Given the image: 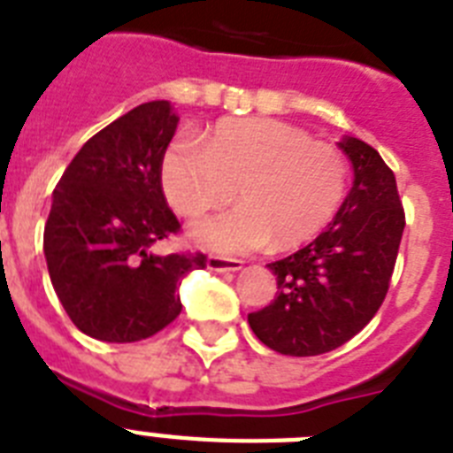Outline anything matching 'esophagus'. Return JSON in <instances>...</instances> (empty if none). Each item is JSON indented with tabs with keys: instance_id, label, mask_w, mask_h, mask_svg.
<instances>
[{
	"instance_id": "esophagus-1",
	"label": "esophagus",
	"mask_w": 453,
	"mask_h": 453,
	"mask_svg": "<svg viewBox=\"0 0 453 453\" xmlns=\"http://www.w3.org/2000/svg\"><path fill=\"white\" fill-rule=\"evenodd\" d=\"M244 267L242 260H233V257H220V256H209L207 257V269L209 272H239Z\"/></svg>"
}]
</instances>
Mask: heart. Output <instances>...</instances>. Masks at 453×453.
Returning a JSON list of instances; mask_svg holds the SVG:
<instances>
[{"instance_id": "b5f03b06", "label": "heart", "mask_w": 453, "mask_h": 453, "mask_svg": "<svg viewBox=\"0 0 453 453\" xmlns=\"http://www.w3.org/2000/svg\"><path fill=\"white\" fill-rule=\"evenodd\" d=\"M165 197L181 216L227 204L242 207L197 220L191 237L220 256H244L276 239L299 246L336 216L348 184L343 154L279 119L220 121L204 144L180 138L161 161Z\"/></svg>"}]
</instances>
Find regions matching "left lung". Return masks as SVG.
Listing matches in <instances>:
<instances>
[{
  "mask_svg": "<svg viewBox=\"0 0 453 453\" xmlns=\"http://www.w3.org/2000/svg\"><path fill=\"white\" fill-rule=\"evenodd\" d=\"M338 147L352 163V188L325 233L269 262L279 292L249 313L253 334L280 355H325L362 332L385 302L398 256L405 216L396 177L364 140L343 135Z\"/></svg>",
  "mask_w": 453,
  "mask_h": 453,
  "instance_id": "1",
  "label": "left lung"
}]
</instances>
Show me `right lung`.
<instances>
[{"label": "right lung", "mask_w": 453, "mask_h": 453, "mask_svg": "<svg viewBox=\"0 0 453 453\" xmlns=\"http://www.w3.org/2000/svg\"><path fill=\"white\" fill-rule=\"evenodd\" d=\"M180 117L151 101L82 144L52 193L43 253L52 288L80 332L105 343L154 336L180 315V285L203 253L158 256L180 230L161 161Z\"/></svg>", "instance_id": "add662e5"}]
</instances>
